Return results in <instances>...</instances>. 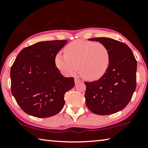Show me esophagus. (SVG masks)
<instances>
[{"mask_svg":"<svg viewBox=\"0 0 148 148\" xmlns=\"http://www.w3.org/2000/svg\"><path fill=\"white\" fill-rule=\"evenodd\" d=\"M81 82V80H80L79 79H78V78H77V77H76V78H74V82H75V84H77V83H79V82Z\"/></svg>","mask_w":148,"mask_h":148,"instance_id":"obj_1","label":"esophagus"}]
</instances>
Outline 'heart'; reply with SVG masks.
Wrapping results in <instances>:
<instances>
[{
  "label": "heart",
  "instance_id": "obj_1",
  "mask_svg": "<svg viewBox=\"0 0 148 148\" xmlns=\"http://www.w3.org/2000/svg\"><path fill=\"white\" fill-rule=\"evenodd\" d=\"M55 62L62 74L71 76L79 69L80 74L87 80H97L109 68L110 53L101 42L76 40L64 49V54L56 55Z\"/></svg>",
  "mask_w": 148,
  "mask_h": 148
}]
</instances>
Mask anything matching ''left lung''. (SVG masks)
I'll list each match as a JSON object with an SVG mask.
<instances>
[{
    "label": "left lung",
    "mask_w": 148,
    "mask_h": 148,
    "mask_svg": "<svg viewBox=\"0 0 148 148\" xmlns=\"http://www.w3.org/2000/svg\"><path fill=\"white\" fill-rule=\"evenodd\" d=\"M104 44L110 53V63L99 80L84 83L86 103L92 113L109 115L125 108L136 87L137 62L131 48L123 42L101 37L89 39Z\"/></svg>",
    "instance_id": "obj_1"
}]
</instances>
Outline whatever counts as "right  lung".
<instances>
[{"label":"right lung","instance_id":"1","mask_svg":"<svg viewBox=\"0 0 148 148\" xmlns=\"http://www.w3.org/2000/svg\"><path fill=\"white\" fill-rule=\"evenodd\" d=\"M67 40L40 42L17 55L10 70L11 91L23 112L44 118L63 108L64 94L74 86L73 77H65L55 58Z\"/></svg>","mask_w":148,"mask_h":148}]
</instances>
